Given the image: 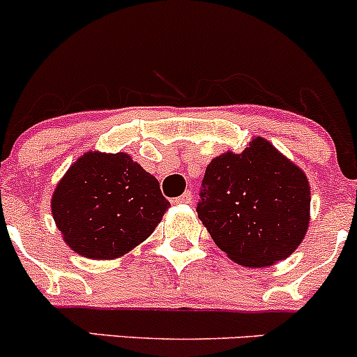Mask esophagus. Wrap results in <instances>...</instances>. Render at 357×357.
<instances>
[{"label": "esophagus", "mask_w": 357, "mask_h": 357, "mask_svg": "<svg viewBox=\"0 0 357 357\" xmlns=\"http://www.w3.org/2000/svg\"><path fill=\"white\" fill-rule=\"evenodd\" d=\"M173 202H174L176 204H181V203L188 204V203H191V202H192V195H191V191H184L181 196H178V198H174Z\"/></svg>", "instance_id": "1"}]
</instances>
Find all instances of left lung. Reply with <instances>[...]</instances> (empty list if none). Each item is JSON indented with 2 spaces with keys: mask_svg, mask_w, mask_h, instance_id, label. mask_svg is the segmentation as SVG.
<instances>
[{
  "mask_svg": "<svg viewBox=\"0 0 357 357\" xmlns=\"http://www.w3.org/2000/svg\"><path fill=\"white\" fill-rule=\"evenodd\" d=\"M305 174L257 137L241 154L208 165L196 204L215 243L243 267H267L292 255L309 227Z\"/></svg>",
  "mask_w": 357,
  "mask_h": 357,
  "instance_id": "8db88e82",
  "label": "left lung"
}]
</instances>
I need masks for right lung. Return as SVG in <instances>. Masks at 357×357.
<instances>
[{"mask_svg": "<svg viewBox=\"0 0 357 357\" xmlns=\"http://www.w3.org/2000/svg\"><path fill=\"white\" fill-rule=\"evenodd\" d=\"M167 208L158 179L124 153L84 154L52 198L68 247L96 260H112L144 241Z\"/></svg>", "mask_w": 357, "mask_h": 357, "instance_id": "1", "label": "right lung"}]
</instances>
